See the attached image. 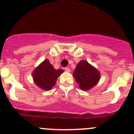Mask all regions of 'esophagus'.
<instances>
[{
	"label": "esophagus",
	"mask_w": 134,
	"mask_h": 134,
	"mask_svg": "<svg viewBox=\"0 0 134 134\" xmlns=\"http://www.w3.org/2000/svg\"><path fill=\"white\" fill-rule=\"evenodd\" d=\"M65 70H66V72H70V69L69 67H66V68H65Z\"/></svg>",
	"instance_id": "obj_1"
}]
</instances>
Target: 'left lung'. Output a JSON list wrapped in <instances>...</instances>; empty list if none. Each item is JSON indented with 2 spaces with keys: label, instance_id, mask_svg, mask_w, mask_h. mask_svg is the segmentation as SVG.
I'll return each instance as SVG.
<instances>
[{
  "label": "left lung",
  "instance_id": "left-lung-1",
  "mask_svg": "<svg viewBox=\"0 0 134 134\" xmlns=\"http://www.w3.org/2000/svg\"><path fill=\"white\" fill-rule=\"evenodd\" d=\"M73 76L80 89L88 91L99 82L100 74L99 71L88 62L81 60L76 67Z\"/></svg>",
  "mask_w": 134,
  "mask_h": 134
}]
</instances>
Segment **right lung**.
<instances>
[{
	"mask_svg": "<svg viewBox=\"0 0 134 134\" xmlns=\"http://www.w3.org/2000/svg\"><path fill=\"white\" fill-rule=\"evenodd\" d=\"M63 72V70H55L49 60L46 59L35 68L32 72V76L38 87L44 91H49L54 87L57 79Z\"/></svg>",
	"mask_w": 134,
	"mask_h": 134,
	"instance_id": "add662e5",
	"label": "right lung"
}]
</instances>
